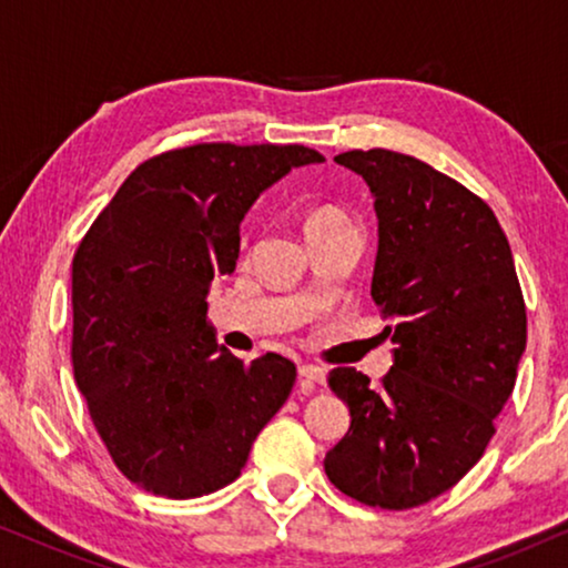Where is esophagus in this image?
Wrapping results in <instances>:
<instances>
[{"label":"esophagus","mask_w":568,"mask_h":568,"mask_svg":"<svg viewBox=\"0 0 568 568\" xmlns=\"http://www.w3.org/2000/svg\"><path fill=\"white\" fill-rule=\"evenodd\" d=\"M300 377H302V383H305L307 387L323 385L325 369L317 367V364H302V367H300Z\"/></svg>","instance_id":"34e87169"}]
</instances>
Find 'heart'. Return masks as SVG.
<instances>
[{"label": "heart", "instance_id": "heart-1", "mask_svg": "<svg viewBox=\"0 0 568 568\" xmlns=\"http://www.w3.org/2000/svg\"><path fill=\"white\" fill-rule=\"evenodd\" d=\"M346 220L344 214L338 212V209H331V206H323V209H315L313 214L307 216V227H317V224H328V222H341Z\"/></svg>", "mask_w": 568, "mask_h": 568}]
</instances>
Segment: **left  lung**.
<instances>
[{
    "label": "left lung",
    "instance_id": "8db88e82",
    "mask_svg": "<svg viewBox=\"0 0 568 568\" xmlns=\"http://www.w3.org/2000/svg\"><path fill=\"white\" fill-rule=\"evenodd\" d=\"M336 162L375 199L372 300L395 348L379 387L354 367L328 375L352 426L325 476L369 507L410 509L453 488L491 442L527 344L525 300L509 240L476 193L390 150Z\"/></svg>",
    "mask_w": 568,
    "mask_h": 568
}]
</instances>
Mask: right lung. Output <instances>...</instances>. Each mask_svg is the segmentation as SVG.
Masks as SVG:
<instances>
[{
	"label": "right lung",
	"mask_w": 568,
	"mask_h": 568,
	"mask_svg": "<svg viewBox=\"0 0 568 568\" xmlns=\"http://www.w3.org/2000/svg\"><path fill=\"white\" fill-rule=\"evenodd\" d=\"M302 144H196L131 173L77 247L72 364L92 424L129 480L196 499L243 473L255 437L290 398L297 367L251 364L216 344L206 294L232 274L240 224L294 168Z\"/></svg>",
	"instance_id": "add662e5"
}]
</instances>
